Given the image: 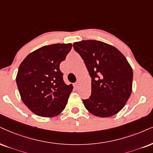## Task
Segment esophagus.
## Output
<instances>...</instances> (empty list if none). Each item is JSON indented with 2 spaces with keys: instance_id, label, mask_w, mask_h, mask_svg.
Masks as SVG:
<instances>
[{
  "instance_id": "1",
  "label": "esophagus",
  "mask_w": 153,
  "mask_h": 153,
  "mask_svg": "<svg viewBox=\"0 0 153 153\" xmlns=\"http://www.w3.org/2000/svg\"><path fill=\"white\" fill-rule=\"evenodd\" d=\"M79 85V81H78V82H76V83H75L74 85V86L75 88H78Z\"/></svg>"
}]
</instances>
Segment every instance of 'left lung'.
Wrapping results in <instances>:
<instances>
[{"label": "left lung", "instance_id": "left-lung-1", "mask_svg": "<svg viewBox=\"0 0 153 153\" xmlns=\"http://www.w3.org/2000/svg\"><path fill=\"white\" fill-rule=\"evenodd\" d=\"M91 78V94L83 100L89 113L101 118L118 114L132 92L133 69L125 56L112 45L98 40L74 42Z\"/></svg>", "mask_w": 153, "mask_h": 153}]
</instances>
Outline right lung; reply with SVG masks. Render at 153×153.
<instances>
[{"label":"right lung","instance_id":"obj_1","mask_svg":"<svg viewBox=\"0 0 153 153\" xmlns=\"http://www.w3.org/2000/svg\"><path fill=\"white\" fill-rule=\"evenodd\" d=\"M72 48L71 43L45 45L33 51L19 67L16 83L23 103L37 116L51 118L65 108L72 84H65L59 64Z\"/></svg>","mask_w":153,"mask_h":153}]
</instances>
